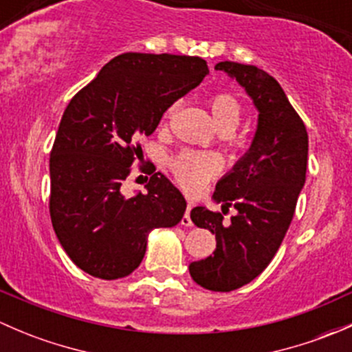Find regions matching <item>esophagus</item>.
Instances as JSON below:
<instances>
[{
    "instance_id": "obj_1",
    "label": "esophagus",
    "mask_w": 352,
    "mask_h": 352,
    "mask_svg": "<svg viewBox=\"0 0 352 352\" xmlns=\"http://www.w3.org/2000/svg\"><path fill=\"white\" fill-rule=\"evenodd\" d=\"M190 209H192V204H187V209H186V214L182 216V225L184 226H192V219H190Z\"/></svg>"
}]
</instances>
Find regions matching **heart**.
<instances>
[{
	"label": "heart",
	"instance_id": "1",
	"mask_svg": "<svg viewBox=\"0 0 352 352\" xmlns=\"http://www.w3.org/2000/svg\"><path fill=\"white\" fill-rule=\"evenodd\" d=\"M211 110L212 122L218 127L219 133L230 134L240 126L243 109L239 98L230 91H218L211 95L208 100ZM173 173L186 189L197 190L206 182L218 175L221 168V162L216 155L196 153V151H182L173 160Z\"/></svg>",
	"mask_w": 352,
	"mask_h": 352
}]
</instances>
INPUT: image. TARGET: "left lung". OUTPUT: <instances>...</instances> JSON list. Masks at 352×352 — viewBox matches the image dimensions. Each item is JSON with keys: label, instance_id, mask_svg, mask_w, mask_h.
<instances>
[{"label": "left lung", "instance_id": "obj_1", "mask_svg": "<svg viewBox=\"0 0 352 352\" xmlns=\"http://www.w3.org/2000/svg\"><path fill=\"white\" fill-rule=\"evenodd\" d=\"M247 91L257 109L250 148L216 184L212 199L236 209L232 223L204 206L190 211L199 228L216 235V250L192 262L189 272L199 286L233 291L254 281L269 265L293 219L305 186L308 134L281 85L257 66L223 61L214 66Z\"/></svg>", "mask_w": 352, "mask_h": 352}]
</instances>
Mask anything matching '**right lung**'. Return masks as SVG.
I'll list each match as a JSON object with an SVG mask.
<instances>
[{
    "label": "right lung",
    "instance_id": "1",
    "mask_svg": "<svg viewBox=\"0 0 352 352\" xmlns=\"http://www.w3.org/2000/svg\"><path fill=\"white\" fill-rule=\"evenodd\" d=\"M209 73L194 56L126 52L100 69L63 113L49 160L51 219L67 257L94 278L119 279L141 264L148 235L172 228L187 202L162 173L146 194L120 186L165 110Z\"/></svg>",
    "mask_w": 352,
    "mask_h": 352
}]
</instances>
